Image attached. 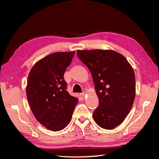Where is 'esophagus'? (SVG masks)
Masks as SVG:
<instances>
[{"mask_svg": "<svg viewBox=\"0 0 159 159\" xmlns=\"http://www.w3.org/2000/svg\"><path fill=\"white\" fill-rule=\"evenodd\" d=\"M85 95H86V93H85V92H83V93H81L80 94V96H81V98H85Z\"/></svg>", "mask_w": 159, "mask_h": 159, "instance_id": "1", "label": "esophagus"}]
</instances>
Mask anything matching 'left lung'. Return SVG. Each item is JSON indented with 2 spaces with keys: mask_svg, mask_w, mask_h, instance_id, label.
I'll return each mask as SVG.
<instances>
[{
  "mask_svg": "<svg viewBox=\"0 0 159 159\" xmlns=\"http://www.w3.org/2000/svg\"><path fill=\"white\" fill-rule=\"evenodd\" d=\"M79 59L91 71L99 106L93 118L105 129L119 125L130 112L135 98V75L122 54L111 50H78Z\"/></svg>",
  "mask_w": 159,
  "mask_h": 159,
  "instance_id": "left-lung-1",
  "label": "left lung"
}]
</instances>
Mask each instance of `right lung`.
<instances>
[{
  "mask_svg": "<svg viewBox=\"0 0 159 159\" xmlns=\"http://www.w3.org/2000/svg\"><path fill=\"white\" fill-rule=\"evenodd\" d=\"M75 52H55L38 61L27 80L26 96L37 121L52 131L70 122L78 99L69 94L64 79Z\"/></svg>",
  "mask_w": 159,
  "mask_h": 159,
  "instance_id": "1",
  "label": "right lung"
}]
</instances>
